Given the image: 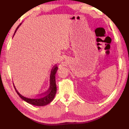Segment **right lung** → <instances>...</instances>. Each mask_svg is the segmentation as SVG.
I'll return each instance as SVG.
<instances>
[{
	"mask_svg": "<svg viewBox=\"0 0 129 129\" xmlns=\"http://www.w3.org/2000/svg\"><path fill=\"white\" fill-rule=\"evenodd\" d=\"M21 25L20 24L18 27L15 30V32H16L17 29H18L19 26ZM14 34V35H15ZM58 68L55 65L53 68H52L51 73V75H50V87L48 90L46 92L44 93L41 94V95H43V97H41L40 98H38V99H28V98L25 97L21 95L20 93H19L18 91L16 90V88H15V90H16V93L17 94L19 95L21 99L23 100L25 102H28L31 105H36V106H45L46 105L49 104L52 100H53L54 96L56 95V90H57V88H56V79H55V75L57 72V71ZM15 87V86H14Z\"/></svg>",
	"mask_w": 129,
	"mask_h": 129,
	"instance_id": "obj_1",
	"label": "right lung"
}]
</instances>
